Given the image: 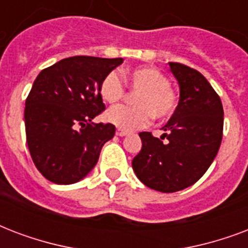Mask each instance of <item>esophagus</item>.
Masks as SVG:
<instances>
[{
	"label": "esophagus",
	"mask_w": 248,
	"mask_h": 248,
	"mask_svg": "<svg viewBox=\"0 0 248 248\" xmlns=\"http://www.w3.org/2000/svg\"><path fill=\"white\" fill-rule=\"evenodd\" d=\"M128 134H129V132H126V130L120 129V128L116 129V136H119V137H124V136H128Z\"/></svg>",
	"instance_id": "34e87169"
}]
</instances>
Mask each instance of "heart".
Listing matches in <instances>:
<instances>
[{
  "mask_svg": "<svg viewBox=\"0 0 248 248\" xmlns=\"http://www.w3.org/2000/svg\"><path fill=\"white\" fill-rule=\"evenodd\" d=\"M125 81L133 90L137 107L119 106L106 112V120L120 129H137L147 125L153 119L163 120L172 116L177 107V97L170 88V78L154 67H141L128 71ZM99 93L107 103H118L125 97V86L118 72H108L102 78Z\"/></svg>",
  "mask_w": 248,
  "mask_h": 248,
  "instance_id": "1",
  "label": "heart"
}]
</instances>
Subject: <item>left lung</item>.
I'll list each match as a JSON object with an SVG mask.
<instances>
[{
    "label": "left lung",
    "instance_id": "8db88e82",
    "mask_svg": "<svg viewBox=\"0 0 248 248\" xmlns=\"http://www.w3.org/2000/svg\"><path fill=\"white\" fill-rule=\"evenodd\" d=\"M180 86V101L162 137L141 132L142 149L132 160L134 173L162 193L184 190L202 177L217 155L224 110L220 97L201 72L170 62Z\"/></svg>",
    "mask_w": 248,
    "mask_h": 248
}]
</instances>
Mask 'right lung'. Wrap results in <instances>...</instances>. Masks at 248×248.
<instances>
[{"label": "right lung", "mask_w": 248, "mask_h": 248, "mask_svg": "<svg viewBox=\"0 0 248 248\" xmlns=\"http://www.w3.org/2000/svg\"><path fill=\"white\" fill-rule=\"evenodd\" d=\"M123 58L78 55L42 70L26 99L27 143L34 166L49 181L71 185L97 164L115 125L93 123L105 110L102 78Z\"/></svg>", "instance_id": "obj_1"}]
</instances>
